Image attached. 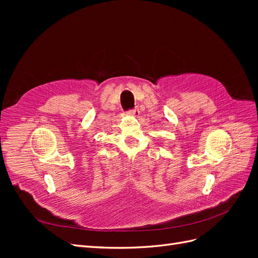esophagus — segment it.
Listing matches in <instances>:
<instances>
[{"instance_id": "34e87169", "label": "esophagus", "mask_w": 258, "mask_h": 258, "mask_svg": "<svg viewBox=\"0 0 258 258\" xmlns=\"http://www.w3.org/2000/svg\"><path fill=\"white\" fill-rule=\"evenodd\" d=\"M128 114H129L130 116L138 117V116L140 115V111H139V108H135V110H130V111H128Z\"/></svg>"}]
</instances>
